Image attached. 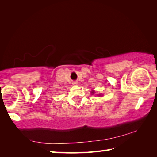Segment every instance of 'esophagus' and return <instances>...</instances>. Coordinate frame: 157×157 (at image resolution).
<instances>
[{
	"label": "esophagus",
	"mask_w": 157,
	"mask_h": 157,
	"mask_svg": "<svg viewBox=\"0 0 157 157\" xmlns=\"http://www.w3.org/2000/svg\"><path fill=\"white\" fill-rule=\"evenodd\" d=\"M73 84L74 86H78V82H73Z\"/></svg>",
	"instance_id": "esophagus-1"
}]
</instances>
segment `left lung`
Instances as JSON below:
<instances>
[{"label": "left lung", "mask_w": 157, "mask_h": 157, "mask_svg": "<svg viewBox=\"0 0 157 157\" xmlns=\"http://www.w3.org/2000/svg\"><path fill=\"white\" fill-rule=\"evenodd\" d=\"M92 94H94V91H92ZM98 96H100V95H98Z\"/></svg>", "instance_id": "1"}]
</instances>
